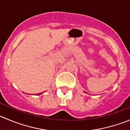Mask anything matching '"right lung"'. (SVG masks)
<instances>
[{"instance_id":"obj_1","label":"right lung","mask_w":130,"mask_h":130,"mask_svg":"<svg viewBox=\"0 0 130 130\" xmlns=\"http://www.w3.org/2000/svg\"><path fill=\"white\" fill-rule=\"evenodd\" d=\"M42 94V93H39V94H37V95H39V94Z\"/></svg>"}]
</instances>
